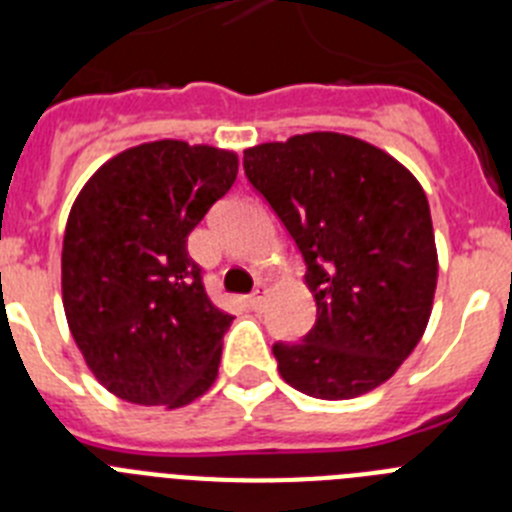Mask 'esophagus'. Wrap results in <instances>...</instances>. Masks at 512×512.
Segmentation results:
<instances>
[{"label": "esophagus", "mask_w": 512, "mask_h": 512, "mask_svg": "<svg viewBox=\"0 0 512 512\" xmlns=\"http://www.w3.org/2000/svg\"><path fill=\"white\" fill-rule=\"evenodd\" d=\"M266 297H269V287H266V284H259V287L253 289V295L248 297V305H251L253 310H261L266 302Z\"/></svg>", "instance_id": "1"}]
</instances>
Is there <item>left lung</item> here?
Segmentation results:
<instances>
[{"instance_id":"left-lung-1","label":"left lung","mask_w":512,"mask_h":512,"mask_svg":"<svg viewBox=\"0 0 512 512\" xmlns=\"http://www.w3.org/2000/svg\"><path fill=\"white\" fill-rule=\"evenodd\" d=\"M243 169L295 238L318 305L300 343H274L282 379L320 400L377 390L413 354L433 310L438 253L420 182L343 133L246 148Z\"/></svg>"}]
</instances>
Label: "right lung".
<instances>
[{"mask_svg": "<svg viewBox=\"0 0 512 512\" xmlns=\"http://www.w3.org/2000/svg\"><path fill=\"white\" fill-rule=\"evenodd\" d=\"M238 176V153L153 140L112 156L63 233L71 336L104 390L184 408L217 377L233 315L210 302L187 238Z\"/></svg>", "mask_w": 512, "mask_h": 512, "instance_id": "right-lung-1", "label": "right lung"}]
</instances>
